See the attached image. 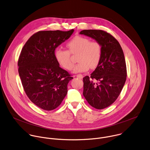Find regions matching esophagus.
Wrapping results in <instances>:
<instances>
[{"mask_svg":"<svg viewBox=\"0 0 150 150\" xmlns=\"http://www.w3.org/2000/svg\"><path fill=\"white\" fill-rule=\"evenodd\" d=\"M76 76H77L78 78H79V79H82L83 78V75L81 74H78L77 75H76Z\"/></svg>","mask_w":150,"mask_h":150,"instance_id":"1","label":"esophagus"}]
</instances>
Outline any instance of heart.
I'll return each mask as SVG.
<instances>
[{
	"label": "heart",
	"mask_w": 150,
	"mask_h": 150,
	"mask_svg": "<svg viewBox=\"0 0 150 150\" xmlns=\"http://www.w3.org/2000/svg\"><path fill=\"white\" fill-rule=\"evenodd\" d=\"M69 50L58 48L55 52V58L59 64L66 69L72 68L73 62L71 59V54H77L78 63L73 68L74 73H80L91 69L96 68L101 59L102 47L97 41H91L86 37L77 35L69 40L67 44Z\"/></svg>",
	"instance_id": "heart-1"
}]
</instances>
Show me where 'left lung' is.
<instances>
[{
	"mask_svg": "<svg viewBox=\"0 0 150 150\" xmlns=\"http://www.w3.org/2000/svg\"><path fill=\"white\" fill-rule=\"evenodd\" d=\"M94 39L102 47L100 61L91 74L83 78V95L89 104L97 109L113 103L119 96L127 76L123 50L117 40L100 30H84L79 33Z\"/></svg>",
	"mask_w": 150,
	"mask_h": 150,
	"instance_id": "left-lung-1",
	"label": "left lung"
}]
</instances>
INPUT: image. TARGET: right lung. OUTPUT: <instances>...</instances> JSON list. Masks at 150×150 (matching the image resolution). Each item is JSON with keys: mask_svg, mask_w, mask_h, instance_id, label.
Masks as SVG:
<instances>
[{"mask_svg": "<svg viewBox=\"0 0 150 150\" xmlns=\"http://www.w3.org/2000/svg\"><path fill=\"white\" fill-rule=\"evenodd\" d=\"M74 31H38L21 51L18 67L24 90L30 100L43 110L56 109L67 94L68 83L73 77L59 67L55 50Z\"/></svg>", "mask_w": 150, "mask_h": 150, "instance_id": "1", "label": "right lung"}]
</instances>
